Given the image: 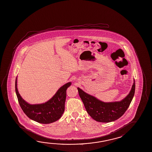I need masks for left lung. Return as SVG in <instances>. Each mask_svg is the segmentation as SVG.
<instances>
[{
  "label": "left lung",
  "mask_w": 152,
  "mask_h": 152,
  "mask_svg": "<svg viewBox=\"0 0 152 152\" xmlns=\"http://www.w3.org/2000/svg\"><path fill=\"white\" fill-rule=\"evenodd\" d=\"M79 95L90 116L101 123H110L121 117L130 106L135 91V81L130 91L120 101L104 102L78 88Z\"/></svg>",
  "instance_id": "obj_1"
}]
</instances>
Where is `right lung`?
Instances as JSON below:
<instances>
[{
    "instance_id": "right-lung-1",
    "label": "right lung",
    "mask_w": 152,
    "mask_h": 152,
    "mask_svg": "<svg viewBox=\"0 0 152 152\" xmlns=\"http://www.w3.org/2000/svg\"><path fill=\"white\" fill-rule=\"evenodd\" d=\"M18 78L15 81V91L20 107L25 114L31 119L41 124L55 122L62 117L64 111L66 90L71 82L61 86L56 94L47 102L40 104H31L22 98L18 89Z\"/></svg>"
}]
</instances>
